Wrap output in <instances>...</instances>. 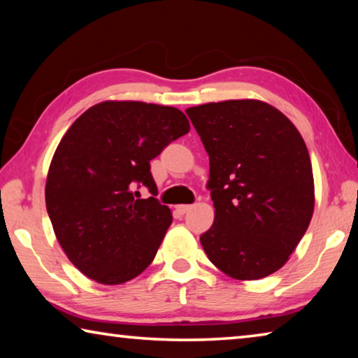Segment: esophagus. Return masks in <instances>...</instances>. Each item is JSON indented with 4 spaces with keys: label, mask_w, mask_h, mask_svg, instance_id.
<instances>
[{
    "label": "esophagus",
    "mask_w": 358,
    "mask_h": 358,
    "mask_svg": "<svg viewBox=\"0 0 358 358\" xmlns=\"http://www.w3.org/2000/svg\"><path fill=\"white\" fill-rule=\"evenodd\" d=\"M177 210H178V213H180V215H185L186 211H189V210H191V205H178Z\"/></svg>",
    "instance_id": "esophagus-1"
}]
</instances>
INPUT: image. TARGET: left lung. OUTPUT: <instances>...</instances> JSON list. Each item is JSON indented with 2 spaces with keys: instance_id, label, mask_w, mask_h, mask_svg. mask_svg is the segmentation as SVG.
<instances>
[{
  "instance_id": "left-lung-1",
  "label": "left lung",
  "mask_w": 358,
  "mask_h": 358,
  "mask_svg": "<svg viewBox=\"0 0 358 358\" xmlns=\"http://www.w3.org/2000/svg\"><path fill=\"white\" fill-rule=\"evenodd\" d=\"M210 157L215 222L201 235L211 264L240 281L287 262L314 211L305 141L286 115L256 99L186 108Z\"/></svg>"
}]
</instances>
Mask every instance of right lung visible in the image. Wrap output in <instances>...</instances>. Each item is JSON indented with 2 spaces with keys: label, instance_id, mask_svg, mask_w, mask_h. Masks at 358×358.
I'll return each mask as SVG.
<instances>
[{
  "label": "right lung",
  "instance_id": "right-lung-1",
  "mask_svg": "<svg viewBox=\"0 0 358 358\" xmlns=\"http://www.w3.org/2000/svg\"><path fill=\"white\" fill-rule=\"evenodd\" d=\"M189 132L175 107L104 101L82 113L52 157L45 205L66 256L101 284L134 280L153 262L172 224L157 201L150 161ZM152 196L138 199L137 187Z\"/></svg>",
  "mask_w": 358,
  "mask_h": 358
}]
</instances>
